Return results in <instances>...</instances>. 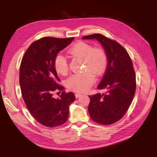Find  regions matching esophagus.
I'll return each instance as SVG.
<instances>
[{"label": "esophagus", "mask_w": 157, "mask_h": 157, "mask_svg": "<svg viewBox=\"0 0 157 157\" xmlns=\"http://www.w3.org/2000/svg\"><path fill=\"white\" fill-rule=\"evenodd\" d=\"M82 94H79V93H76V94H75V98H79L80 97V96H81Z\"/></svg>", "instance_id": "34e87169"}]
</instances>
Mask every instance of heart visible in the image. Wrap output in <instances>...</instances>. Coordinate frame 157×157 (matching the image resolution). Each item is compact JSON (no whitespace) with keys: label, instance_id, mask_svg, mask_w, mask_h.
Segmentation results:
<instances>
[{"label":"heart","instance_id":"b5f03b06","mask_svg":"<svg viewBox=\"0 0 157 157\" xmlns=\"http://www.w3.org/2000/svg\"><path fill=\"white\" fill-rule=\"evenodd\" d=\"M73 56L84 59V69L90 70L96 75H101L107 65V57L104 50L101 48H93L92 46L84 42H79L69 49ZM54 67L60 75L68 72V62L63 55L58 54L54 59ZM90 71H84L71 75L67 79L68 88L77 92H84L90 87L94 81V75Z\"/></svg>","mask_w":157,"mask_h":157}]
</instances>
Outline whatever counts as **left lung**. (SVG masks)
<instances>
[{
    "instance_id": "obj_1",
    "label": "left lung",
    "mask_w": 157,
    "mask_h": 157,
    "mask_svg": "<svg viewBox=\"0 0 157 157\" xmlns=\"http://www.w3.org/2000/svg\"><path fill=\"white\" fill-rule=\"evenodd\" d=\"M82 39H96L101 43L108 60L107 68L98 90L105 94L89 96L88 112L93 121L110 125L121 119L128 111L136 92V75L128 52L115 40L100 34L86 36Z\"/></svg>"
}]
</instances>
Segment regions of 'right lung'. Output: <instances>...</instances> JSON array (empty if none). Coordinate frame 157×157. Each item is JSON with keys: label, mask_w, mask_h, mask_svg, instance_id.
Masks as SVG:
<instances>
[{"label": "right lung", "mask_w": 157, "mask_h": 157, "mask_svg": "<svg viewBox=\"0 0 157 157\" xmlns=\"http://www.w3.org/2000/svg\"><path fill=\"white\" fill-rule=\"evenodd\" d=\"M74 38L44 37L33 42L25 52L19 70L22 97L29 111L42 125L54 128L67 121L69 105L75 101L73 92L63 91L59 99L53 93L64 90L54 67L58 52Z\"/></svg>", "instance_id": "add662e5"}]
</instances>
